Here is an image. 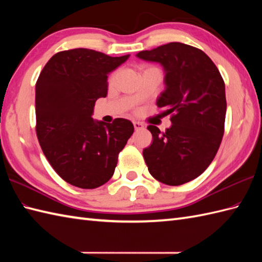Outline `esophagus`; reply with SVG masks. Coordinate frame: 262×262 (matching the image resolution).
Wrapping results in <instances>:
<instances>
[{"label":"esophagus","mask_w":262,"mask_h":262,"mask_svg":"<svg viewBox=\"0 0 262 262\" xmlns=\"http://www.w3.org/2000/svg\"><path fill=\"white\" fill-rule=\"evenodd\" d=\"M133 125H134L136 130H141L144 128V125L142 124V122H138V121H134V122H133Z\"/></svg>","instance_id":"esophagus-1"}]
</instances>
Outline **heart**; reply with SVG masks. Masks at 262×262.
Returning a JSON list of instances; mask_svg holds the SVG:
<instances>
[{"mask_svg":"<svg viewBox=\"0 0 262 262\" xmlns=\"http://www.w3.org/2000/svg\"><path fill=\"white\" fill-rule=\"evenodd\" d=\"M116 75H117V73H114V74H111V76L109 77V81H108L109 85H113L114 84V82L116 80Z\"/></svg>","mask_w":262,"mask_h":262,"instance_id":"obj_1","label":"heart"}]
</instances>
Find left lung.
Returning a JSON list of instances; mask_svg holds the SVG:
<instances>
[{"mask_svg":"<svg viewBox=\"0 0 262 262\" xmlns=\"http://www.w3.org/2000/svg\"><path fill=\"white\" fill-rule=\"evenodd\" d=\"M137 56L163 65L166 89L157 105L172 122L165 133L147 126L153 142L144 148V160L154 179L183 185L202 174L220 148L226 115L224 80L207 55L186 43L169 42Z\"/></svg>","mask_w":262,"mask_h":262,"instance_id":"obj_1","label":"left lung"}]
</instances>
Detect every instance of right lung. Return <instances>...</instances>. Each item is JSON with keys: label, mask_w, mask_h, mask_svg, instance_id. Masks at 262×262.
I'll list each match as a JSON object with an SVG mask.
<instances>
[{"label": "right lung", "mask_w": 262, "mask_h": 262, "mask_svg": "<svg viewBox=\"0 0 262 262\" xmlns=\"http://www.w3.org/2000/svg\"><path fill=\"white\" fill-rule=\"evenodd\" d=\"M128 56L69 49L55 54L38 77V142L55 172L72 186L94 189L108 182L134 133V126L124 118L111 124L92 119L96 101L107 96L108 73Z\"/></svg>", "instance_id": "right-lung-1"}]
</instances>
